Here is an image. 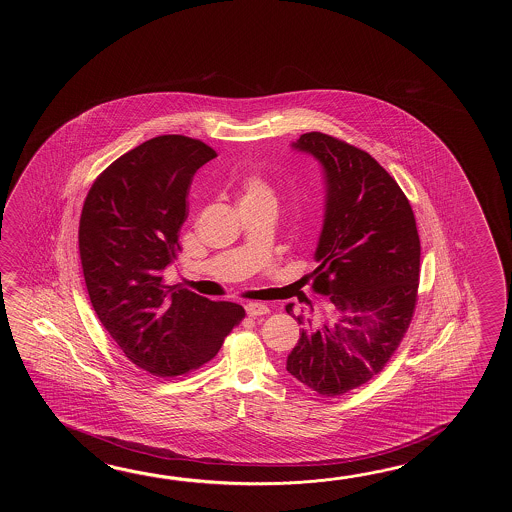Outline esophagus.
Returning a JSON list of instances; mask_svg holds the SVG:
<instances>
[{
	"instance_id": "obj_1",
	"label": "esophagus",
	"mask_w": 512,
	"mask_h": 512,
	"mask_svg": "<svg viewBox=\"0 0 512 512\" xmlns=\"http://www.w3.org/2000/svg\"><path fill=\"white\" fill-rule=\"evenodd\" d=\"M245 311H247V315L252 316V318L269 315V307L263 304H247L245 305Z\"/></svg>"
}]
</instances>
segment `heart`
I'll list each match as a JSON object with an SVG mask.
<instances>
[{"mask_svg": "<svg viewBox=\"0 0 512 512\" xmlns=\"http://www.w3.org/2000/svg\"><path fill=\"white\" fill-rule=\"evenodd\" d=\"M263 197H272L271 188L261 179L260 175L252 174L243 181L241 188V203L243 201H254V199H263Z\"/></svg>", "mask_w": 512, "mask_h": 512, "instance_id": "1", "label": "heart"}]
</instances>
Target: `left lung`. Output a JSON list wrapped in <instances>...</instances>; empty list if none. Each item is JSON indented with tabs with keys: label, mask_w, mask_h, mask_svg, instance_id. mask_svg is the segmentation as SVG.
Segmentation results:
<instances>
[{
	"label": "left lung",
	"mask_w": 512,
	"mask_h": 512,
	"mask_svg": "<svg viewBox=\"0 0 512 512\" xmlns=\"http://www.w3.org/2000/svg\"><path fill=\"white\" fill-rule=\"evenodd\" d=\"M293 148L324 168L313 291L327 300L315 316H294L302 331L287 371L337 397L381 373L399 348L417 304L421 241L408 197L370 153L320 131L300 135ZM285 311L293 315V304Z\"/></svg>",
	"instance_id": "obj_1"
}]
</instances>
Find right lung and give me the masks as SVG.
<instances>
[{"label":"right lung","instance_id":"right-lung-1","mask_svg":"<svg viewBox=\"0 0 512 512\" xmlns=\"http://www.w3.org/2000/svg\"><path fill=\"white\" fill-rule=\"evenodd\" d=\"M216 155L185 135L153 137L109 164L82 207L78 247L91 305L122 353L157 377L207 364L245 316L241 305L163 280L181 252L194 174Z\"/></svg>","mask_w":512,"mask_h":512}]
</instances>
